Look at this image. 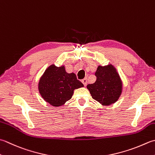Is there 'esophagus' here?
Segmentation results:
<instances>
[{
  "label": "esophagus",
  "instance_id": "1",
  "mask_svg": "<svg viewBox=\"0 0 155 155\" xmlns=\"http://www.w3.org/2000/svg\"><path fill=\"white\" fill-rule=\"evenodd\" d=\"M81 82H82V83L84 84V87L87 86V78H83V79L81 81Z\"/></svg>",
  "mask_w": 155,
  "mask_h": 155
}]
</instances>
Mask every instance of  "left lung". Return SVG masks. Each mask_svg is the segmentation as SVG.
<instances>
[{
  "label": "left lung",
  "instance_id": "1",
  "mask_svg": "<svg viewBox=\"0 0 155 155\" xmlns=\"http://www.w3.org/2000/svg\"><path fill=\"white\" fill-rule=\"evenodd\" d=\"M96 81L87 86L93 99L105 105L116 102L122 93V82L113 66H98Z\"/></svg>",
  "mask_w": 155,
  "mask_h": 155
}]
</instances>
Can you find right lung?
<instances>
[{"label":"right lung","mask_w":155,"mask_h":155,"mask_svg":"<svg viewBox=\"0 0 155 155\" xmlns=\"http://www.w3.org/2000/svg\"><path fill=\"white\" fill-rule=\"evenodd\" d=\"M83 87L74 73L66 72L64 66L51 65L42 76L38 88L45 101L53 106H60L71 99L74 89Z\"/></svg>","instance_id":"1"}]
</instances>
